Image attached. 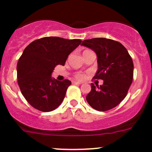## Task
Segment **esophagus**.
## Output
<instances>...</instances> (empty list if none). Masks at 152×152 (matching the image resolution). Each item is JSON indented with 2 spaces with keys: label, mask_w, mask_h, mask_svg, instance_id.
I'll return each instance as SVG.
<instances>
[{
  "label": "esophagus",
  "mask_w": 152,
  "mask_h": 152,
  "mask_svg": "<svg viewBox=\"0 0 152 152\" xmlns=\"http://www.w3.org/2000/svg\"><path fill=\"white\" fill-rule=\"evenodd\" d=\"M72 84H81L82 83L79 82V81H72Z\"/></svg>",
  "instance_id": "1"
}]
</instances>
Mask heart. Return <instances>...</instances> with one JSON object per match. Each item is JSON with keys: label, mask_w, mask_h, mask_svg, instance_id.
Listing matches in <instances>:
<instances>
[{"label": "heart", "mask_w": 152, "mask_h": 152, "mask_svg": "<svg viewBox=\"0 0 152 152\" xmlns=\"http://www.w3.org/2000/svg\"><path fill=\"white\" fill-rule=\"evenodd\" d=\"M75 77L78 80H83V79L85 78V74L82 73V72H77L75 74Z\"/></svg>", "instance_id": "b5f03b06"}]
</instances>
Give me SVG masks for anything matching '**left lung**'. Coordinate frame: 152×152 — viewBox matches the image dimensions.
<instances>
[{
    "instance_id": "obj_1",
    "label": "left lung",
    "mask_w": 152,
    "mask_h": 152,
    "mask_svg": "<svg viewBox=\"0 0 152 152\" xmlns=\"http://www.w3.org/2000/svg\"><path fill=\"white\" fill-rule=\"evenodd\" d=\"M81 45L96 54L98 70L94 78L103 80L100 87L91 84L86 100L98 111L111 110L123 101L132 83L134 66L131 56L120 42L110 39H86Z\"/></svg>"
}]
</instances>
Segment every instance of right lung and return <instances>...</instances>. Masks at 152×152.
Instances as JSON below:
<instances>
[{"instance_id":"1","label":"right lung","mask_w":152,"mask_h":152,"mask_svg":"<svg viewBox=\"0 0 152 152\" xmlns=\"http://www.w3.org/2000/svg\"><path fill=\"white\" fill-rule=\"evenodd\" d=\"M80 39L50 36L32 42L17 62V82L26 101L35 109L50 112L59 107L72 82L52 77L56 65H64Z\"/></svg>"}]
</instances>
